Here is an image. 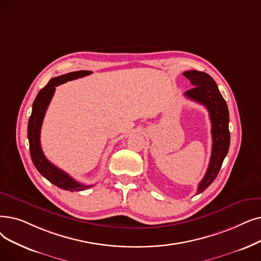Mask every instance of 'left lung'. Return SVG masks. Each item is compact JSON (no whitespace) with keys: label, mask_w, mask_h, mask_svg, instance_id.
<instances>
[{"label":"left lung","mask_w":261,"mask_h":261,"mask_svg":"<svg viewBox=\"0 0 261 261\" xmlns=\"http://www.w3.org/2000/svg\"><path fill=\"white\" fill-rule=\"evenodd\" d=\"M184 75L189 79L192 85H194L193 88L185 93V96L207 108L212 127V152L210 162L206 175L200 181L196 192V194H200L217 178L224 159L228 153L230 144L228 128L229 112L217 83L208 73L189 70L184 72Z\"/></svg>","instance_id":"left-lung-1"}]
</instances>
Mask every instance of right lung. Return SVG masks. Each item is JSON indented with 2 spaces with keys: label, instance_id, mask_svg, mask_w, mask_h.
<instances>
[{
  "label": "right lung",
  "instance_id": "add662e5",
  "mask_svg": "<svg viewBox=\"0 0 261 261\" xmlns=\"http://www.w3.org/2000/svg\"><path fill=\"white\" fill-rule=\"evenodd\" d=\"M90 73H92V71L80 70V71L69 72V73L51 79L49 83L42 89H40V92L36 96L35 100H34L32 114L28 124L30 153H31L32 161L34 165H35L36 169L54 186L70 192L83 191L93 186H85L77 182V181L71 178L67 173L62 171V169H60L59 167H56L55 165H53L48 159L44 156L41 149V145H40V130H41V124H42L44 114H46V111L54 95L55 87L66 83L67 81L75 80L77 77H82Z\"/></svg>",
  "mask_w": 261,
  "mask_h": 261
}]
</instances>
